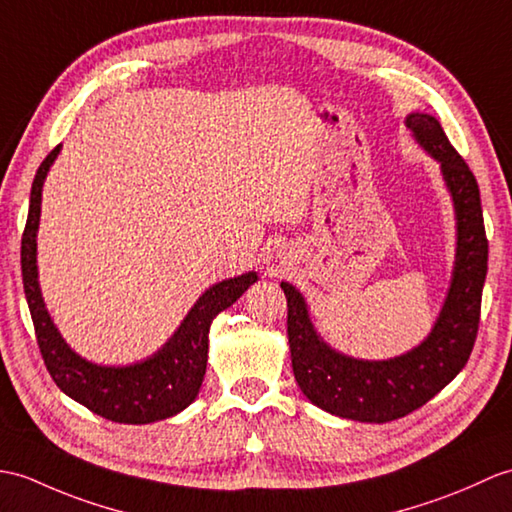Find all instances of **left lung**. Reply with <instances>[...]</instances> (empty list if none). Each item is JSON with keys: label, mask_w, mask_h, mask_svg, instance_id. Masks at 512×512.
<instances>
[{"label": "left lung", "mask_w": 512, "mask_h": 512, "mask_svg": "<svg viewBox=\"0 0 512 512\" xmlns=\"http://www.w3.org/2000/svg\"><path fill=\"white\" fill-rule=\"evenodd\" d=\"M406 126L441 163L458 220L454 279L432 334L417 349L392 360L347 358L316 336L301 292L281 283L288 299L292 371L303 395L336 417L362 423H388L425 406L465 368L480 325L489 240L478 181L449 144L436 117L412 113L406 117Z\"/></svg>", "instance_id": "8db88e82"}]
</instances>
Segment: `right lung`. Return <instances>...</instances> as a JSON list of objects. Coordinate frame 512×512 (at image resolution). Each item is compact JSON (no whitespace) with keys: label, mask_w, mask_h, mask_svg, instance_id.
Here are the masks:
<instances>
[{"label":"right lung","mask_w":512,"mask_h":512,"mask_svg":"<svg viewBox=\"0 0 512 512\" xmlns=\"http://www.w3.org/2000/svg\"><path fill=\"white\" fill-rule=\"evenodd\" d=\"M56 146L34 176L30 192V209L26 229L21 237V275L23 290L34 323V334L41 349L47 373L65 395L82 403L100 417L144 425L174 417L185 410L198 395L207 368L209 327L222 310L231 307L257 281L255 272L216 283L200 296L192 312L178 327L176 334L152 358L130 366H98L71 351L58 334L50 314L45 310L39 290L37 272V229L41 216V192L47 170L54 163Z\"/></svg>","instance_id":"add662e5"}]
</instances>
